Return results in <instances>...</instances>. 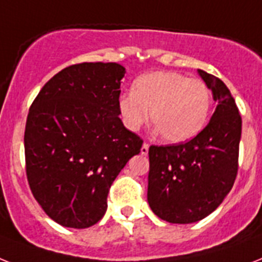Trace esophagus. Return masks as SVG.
I'll return each instance as SVG.
<instances>
[{
  "label": "esophagus",
  "mask_w": 262,
  "mask_h": 262,
  "mask_svg": "<svg viewBox=\"0 0 262 262\" xmlns=\"http://www.w3.org/2000/svg\"><path fill=\"white\" fill-rule=\"evenodd\" d=\"M148 152H149V144L144 142V144H142V146H141V155L146 156V155H148Z\"/></svg>",
  "instance_id": "obj_1"
}]
</instances>
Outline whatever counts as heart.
Instances as JSON below:
<instances>
[{
	"label": "heart",
	"mask_w": 262,
	"mask_h": 262,
	"mask_svg": "<svg viewBox=\"0 0 262 262\" xmlns=\"http://www.w3.org/2000/svg\"><path fill=\"white\" fill-rule=\"evenodd\" d=\"M211 94L201 79L180 72L153 71L138 76L132 93L118 98V113L125 126L138 130L150 120L161 138L169 144L186 142L205 127Z\"/></svg>",
	"instance_id": "obj_1"
}]
</instances>
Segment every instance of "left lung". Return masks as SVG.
Listing matches in <instances>:
<instances>
[{
	"mask_svg": "<svg viewBox=\"0 0 262 262\" xmlns=\"http://www.w3.org/2000/svg\"><path fill=\"white\" fill-rule=\"evenodd\" d=\"M218 102L203 130L184 144L149 148L148 203L169 223L210 215L234 184L242 120L234 98L216 76L198 70Z\"/></svg>",
	"mask_w": 262,
	"mask_h": 262,
	"instance_id": "1",
	"label": "left lung"
}]
</instances>
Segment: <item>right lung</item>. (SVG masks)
<instances>
[{
  "label": "right lung",
  "instance_id": "right-lung-1",
  "mask_svg": "<svg viewBox=\"0 0 262 262\" xmlns=\"http://www.w3.org/2000/svg\"><path fill=\"white\" fill-rule=\"evenodd\" d=\"M118 63L66 67L32 103L24 135L27 178L51 220L86 229L102 220L107 193L121 169L140 153L142 140L118 113Z\"/></svg>",
  "mask_w": 262,
  "mask_h": 262
}]
</instances>
